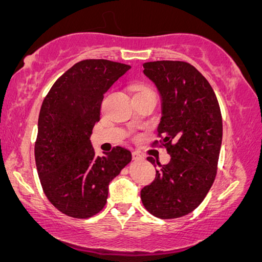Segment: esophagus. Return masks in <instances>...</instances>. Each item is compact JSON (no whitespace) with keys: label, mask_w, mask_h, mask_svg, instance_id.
<instances>
[{"label":"esophagus","mask_w":262,"mask_h":262,"mask_svg":"<svg viewBox=\"0 0 262 262\" xmlns=\"http://www.w3.org/2000/svg\"><path fill=\"white\" fill-rule=\"evenodd\" d=\"M132 159H134L135 161H138V160H142L143 156L138 151H134L132 152Z\"/></svg>","instance_id":"1"}]
</instances>
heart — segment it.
I'll return each instance as SVG.
<instances>
[{"instance_id": "obj_1", "label": "heart", "mask_w": 262, "mask_h": 262, "mask_svg": "<svg viewBox=\"0 0 262 262\" xmlns=\"http://www.w3.org/2000/svg\"><path fill=\"white\" fill-rule=\"evenodd\" d=\"M144 92H151V89L149 87H145V85H137V87L135 88V95L141 94V93H144Z\"/></svg>"}]
</instances>
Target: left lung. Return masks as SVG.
Returning a JSON list of instances; mask_svg holds the SVG:
<instances>
[{
  "label": "left lung",
  "instance_id": "8db88e82",
  "mask_svg": "<svg viewBox=\"0 0 262 262\" xmlns=\"http://www.w3.org/2000/svg\"><path fill=\"white\" fill-rule=\"evenodd\" d=\"M144 74L162 96L160 141L170 162L156 170L141 191L143 205L152 216L173 220L191 213L205 198L217 174L223 123L217 96L194 67L182 60L143 64ZM155 164L152 157L146 159Z\"/></svg>",
  "mask_w": 262,
  "mask_h": 262
}]
</instances>
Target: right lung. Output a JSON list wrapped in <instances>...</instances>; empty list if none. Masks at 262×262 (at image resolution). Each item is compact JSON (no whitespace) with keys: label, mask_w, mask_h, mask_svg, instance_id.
I'll return each instance as SVG.
<instances>
[{"label":"right lung","mask_w":262,"mask_h":262,"mask_svg":"<svg viewBox=\"0 0 262 262\" xmlns=\"http://www.w3.org/2000/svg\"><path fill=\"white\" fill-rule=\"evenodd\" d=\"M130 66L84 59L67 70L42 101L34 144L40 184L50 203L73 218H89L106 205L108 184L131 161L114 146L95 156L91 134L100 120L103 94Z\"/></svg>","instance_id":"add662e5"}]
</instances>
